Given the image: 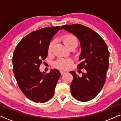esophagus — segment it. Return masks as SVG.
<instances>
[{"instance_id": "34e87169", "label": "esophagus", "mask_w": 121, "mask_h": 121, "mask_svg": "<svg viewBox=\"0 0 121 121\" xmlns=\"http://www.w3.org/2000/svg\"><path fill=\"white\" fill-rule=\"evenodd\" d=\"M65 72H64V71H63V70H60V73H61V75H63L65 73Z\"/></svg>"}]
</instances>
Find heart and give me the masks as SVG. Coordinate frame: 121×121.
<instances>
[{
    "label": "heart",
    "mask_w": 121,
    "mask_h": 121,
    "mask_svg": "<svg viewBox=\"0 0 121 121\" xmlns=\"http://www.w3.org/2000/svg\"><path fill=\"white\" fill-rule=\"evenodd\" d=\"M62 39L64 43L68 48L74 46H77L78 44V40L77 38L72 34H67L63 36L62 37ZM54 43H55V41L54 40L51 41L49 43L48 47V53H51L52 52ZM72 63L73 60L71 59L59 58L56 61L54 64L56 67L59 68L67 69L69 68Z\"/></svg>",
    "instance_id": "b5f03b06"
}]
</instances>
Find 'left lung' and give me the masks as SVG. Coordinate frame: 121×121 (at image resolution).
I'll list each match as a JSON object with an SVG mask.
<instances>
[{
    "label": "left lung",
    "instance_id": "8db88e82",
    "mask_svg": "<svg viewBox=\"0 0 121 121\" xmlns=\"http://www.w3.org/2000/svg\"><path fill=\"white\" fill-rule=\"evenodd\" d=\"M64 29L73 34L80 41L81 60L77 68L85 69L82 77L71 71L73 79L70 85L71 94L82 102L92 100L101 90L106 79L109 63L108 47L102 37L90 28L80 24L63 25Z\"/></svg>",
    "mask_w": 121,
    "mask_h": 121
}]
</instances>
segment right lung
Listing matches in <instances>:
<instances>
[{
  "mask_svg": "<svg viewBox=\"0 0 121 121\" xmlns=\"http://www.w3.org/2000/svg\"><path fill=\"white\" fill-rule=\"evenodd\" d=\"M60 26L46 27L30 33L21 39L13 56V72L21 91L30 100L43 103L54 95L60 77L56 69L48 74L41 72L39 65L48 55V47Z\"/></svg>",
  "mask_w": 121,
  "mask_h": 121,
  "instance_id": "obj_1",
  "label": "right lung"
}]
</instances>
